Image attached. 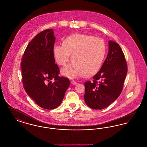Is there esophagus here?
Instances as JSON below:
<instances>
[{
    "mask_svg": "<svg viewBox=\"0 0 147 147\" xmlns=\"http://www.w3.org/2000/svg\"><path fill=\"white\" fill-rule=\"evenodd\" d=\"M71 83L72 84H76L77 82H76V81H71Z\"/></svg>",
    "mask_w": 147,
    "mask_h": 147,
    "instance_id": "esophagus-1",
    "label": "esophagus"
}]
</instances>
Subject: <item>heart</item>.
<instances>
[{"label":"heart","mask_w":147,"mask_h":147,"mask_svg":"<svg viewBox=\"0 0 147 147\" xmlns=\"http://www.w3.org/2000/svg\"><path fill=\"white\" fill-rule=\"evenodd\" d=\"M106 54V46L102 39L93 36L75 33L67 37L63 45H54L53 55L57 64L65 66L70 59L74 63L65 67V76L74 77L93 76L100 70Z\"/></svg>","instance_id":"1"}]
</instances>
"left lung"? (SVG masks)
I'll use <instances>...</instances> for the list:
<instances>
[{"label":"left lung","instance_id":"1","mask_svg":"<svg viewBox=\"0 0 147 147\" xmlns=\"http://www.w3.org/2000/svg\"><path fill=\"white\" fill-rule=\"evenodd\" d=\"M109 46L107 57L93 77V82L84 83V101L93 109L105 108L119 96L127 72V64L120 45L109 40Z\"/></svg>","mask_w":147,"mask_h":147}]
</instances>
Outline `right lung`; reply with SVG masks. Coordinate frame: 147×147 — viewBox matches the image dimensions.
Returning a JSON list of instances; mask_svg holds the SVG:
<instances>
[{
    "label": "right lung",
    "mask_w": 147,
    "mask_h": 147,
    "mask_svg": "<svg viewBox=\"0 0 147 147\" xmlns=\"http://www.w3.org/2000/svg\"><path fill=\"white\" fill-rule=\"evenodd\" d=\"M53 34L52 29L37 34L27 45L21 62L26 92L40 107L48 110L60 105L70 86L68 78L59 76L53 55Z\"/></svg>",
    "instance_id": "right-lung-1"
}]
</instances>
